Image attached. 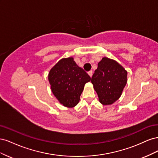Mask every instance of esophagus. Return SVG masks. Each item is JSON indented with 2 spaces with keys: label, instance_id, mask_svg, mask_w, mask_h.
Returning a JSON list of instances; mask_svg holds the SVG:
<instances>
[{
  "label": "esophagus",
  "instance_id": "34e87169",
  "mask_svg": "<svg viewBox=\"0 0 158 158\" xmlns=\"http://www.w3.org/2000/svg\"><path fill=\"white\" fill-rule=\"evenodd\" d=\"M88 74H89V76H90V77H92V74H93V72L92 71V70H90V71H89L88 72Z\"/></svg>",
  "mask_w": 158,
  "mask_h": 158
}]
</instances>
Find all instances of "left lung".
Returning <instances> with one entry per match:
<instances>
[{
	"mask_svg": "<svg viewBox=\"0 0 158 158\" xmlns=\"http://www.w3.org/2000/svg\"><path fill=\"white\" fill-rule=\"evenodd\" d=\"M91 82L99 100L105 106L120 98L127 82V72L115 60L104 57L99 62Z\"/></svg>",
	"mask_w": 158,
	"mask_h": 158,
	"instance_id": "1",
	"label": "left lung"
}]
</instances>
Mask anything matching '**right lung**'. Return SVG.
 I'll return each mask as SVG.
<instances>
[{"instance_id": "add662e5", "label": "right lung", "mask_w": 158, "mask_h": 158, "mask_svg": "<svg viewBox=\"0 0 158 158\" xmlns=\"http://www.w3.org/2000/svg\"><path fill=\"white\" fill-rule=\"evenodd\" d=\"M48 78L52 92L67 107L78 104L85 84L91 80L90 76L76 64L73 57L59 60L50 70Z\"/></svg>"}]
</instances>
